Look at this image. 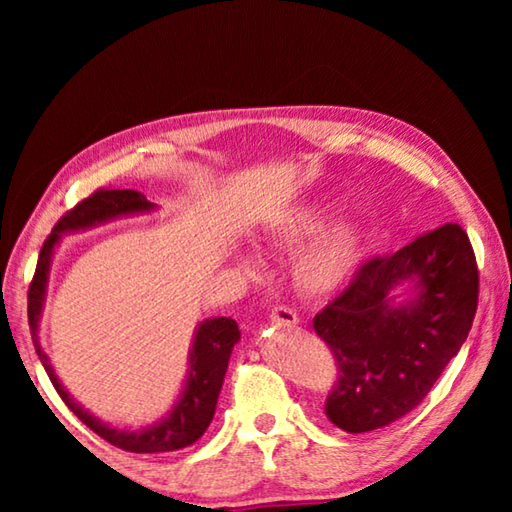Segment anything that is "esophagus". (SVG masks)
<instances>
[{
    "mask_svg": "<svg viewBox=\"0 0 512 512\" xmlns=\"http://www.w3.org/2000/svg\"><path fill=\"white\" fill-rule=\"evenodd\" d=\"M271 323L280 325V327H296L298 325V316L296 311L289 307H275L271 314Z\"/></svg>",
    "mask_w": 512,
    "mask_h": 512,
    "instance_id": "obj_1",
    "label": "esophagus"
}]
</instances>
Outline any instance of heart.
<instances>
[{
    "instance_id": "1",
    "label": "heart",
    "mask_w": 512,
    "mask_h": 512,
    "mask_svg": "<svg viewBox=\"0 0 512 512\" xmlns=\"http://www.w3.org/2000/svg\"><path fill=\"white\" fill-rule=\"evenodd\" d=\"M334 196L314 194L284 207L268 221L264 241L275 248L291 250L310 239L293 259V280L309 296H332L352 282L366 255V230L354 219H336ZM235 266L255 277L262 273V259L250 250H237Z\"/></svg>"
}]
</instances>
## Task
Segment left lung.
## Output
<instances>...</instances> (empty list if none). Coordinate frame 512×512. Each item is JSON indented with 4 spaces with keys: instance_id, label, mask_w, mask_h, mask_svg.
Wrapping results in <instances>:
<instances>
[{
    "instance_id": "left-lung-1",
    "label": "left lung",
    "mask_w": 512,
    "mask_h": 512,
    "mask_svg": "<svg viewBox=\"0 0 512 512\" xmlns=\"http://www.w3.org/2000/svg\"><path fill=\"white\" fill-rule=\"evenodd\" d=\"M476 300V259L456 223L363 264L314 318L339 363L327 418L366 433L413 411L465 343Z\"/></svg>"
}]
</instances>
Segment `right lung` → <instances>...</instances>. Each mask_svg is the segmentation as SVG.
Instances as JSON below:
<instances>
[{"instance_id":"right-lung-1","label":"right lung","mask_w":512,"mask_h":512,"mask_svg":"<svg viewBox=\"0 0 512 512\" xmlns=\"http://www.w3.org/2000/svg\"><path fill=\"white\" fill-rule=\"evenodd\" d=\"M153 210H158V205L146 201V196L142 192H135V189H99V192H94L54 225L49 239L40 250L36 275H33V282L29 287V325L33 334V345H36V352L42 366L47 370L51 384H54L58 395L63 397L69 411H74L76 418L83 424H88L94 433H99L110 445L135 454L176 452V449L194 445L203 436L214 418L232 348L241 339L239 325L225 316L205 318L196 325L192 348H189L187 354V375L176 402H173L171 409L162 418L140 429L115 427V424L101 420L88 409H83V404L76 402L74 395H69L65 386L60 384L47 352L42 350L38 332L42 307H45L47 298L51 262H54V253L60 239L65 235H74V232L92 230L97 225L124 219V216L146 214Z\"/></svg>"}]
</instances>
